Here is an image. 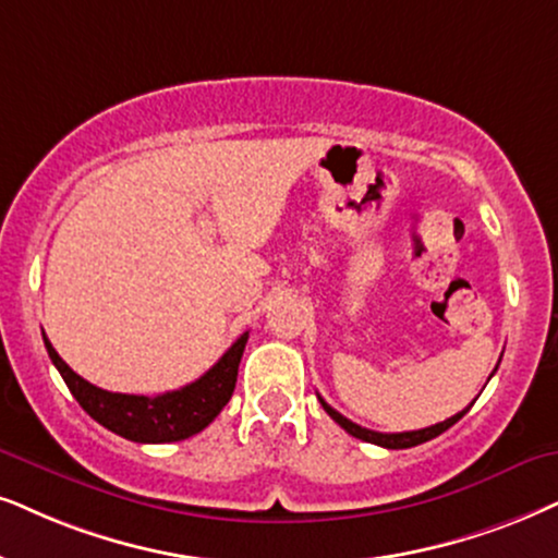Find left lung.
I'll list each match as a JSON object with an SVG mask.
<instances>
[{
	"mask_svg": "<svg viewBox=\"0 0 558 558\" xmlns=\"http://www.w3.org/2000/svg\"><path fill=\"white\" fill-rule=\"evenodd\" d=\"M319 401H322L324 412H327L329 417L335 420L337 425H340V427L344 429V433H350L352 437H357V440L373 442V446L389 448V450L414 448V446H420V442L433 440V437H437L440 433H446L448 427H453L456 422L461 420L463 414H466L469 409H471V404H469L466 409H463V412H458V414H453V417H448L446 422H437V425H429V427H425V429H412V433H376V429H365V427H361V425H355V422H350L348 417H342V414L337 412V409H331L322 397H319Z\"/></svg>",
	"mask_w": 558,
	"mask_h": 558,
	"instance_id": "obj_1",
	"label": "left lung"
}]
</instances>
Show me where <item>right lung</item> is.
Masks as SVG:
<instances>
[{
    "label": "right lung",
    "instance_id": "obj_1",
    "mask_svg": "<svg viewBox=\"0 0 558 558\" xmlns=\"http://www.w3.org/2000/svg\"><path fill=\"white\" fill-rule=\"evenodd\" d=\"M246 340H250V331H244L218 357L214 368L203 373L193 384L182 386L178 391L159 393V397H136V393H112L97 389L89 380L76 376L44 335L48 357L59 368L61 378L66 380L69 391L74 393L84 412L95 422H100L102 427H108L110 433L133 442H178L206 429L234 393Z\"/></svg>",
    "mask_w": 558,
    "mask_h": 558
}]
</instances>
